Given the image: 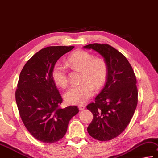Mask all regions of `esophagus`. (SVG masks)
<instances>
[{
	"label": "esophagus",
	"mask_w": 158,
	"mask_h": 158,
	"mask_svg": "<svg viewBox=\"0 0 158 158\" xmlns=\"http://www.w3.org/2000/svg\"><path fill=\"white\" fill-rule=\"evenodd\" d=\"M78 108H79L80 110H82L85 109V106L84 105H79V106H78Z\"/></svg>",
	"instance_id": "esophagus-1"
}]
</instances>
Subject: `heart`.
<instances>
[{
	"instance_id": "heart-1",
	"label": "heart",
	"mask_w": 158,
	"mask_h": 158,
	"mask_svg": "<svg viewBox=\"0 0 158 158\" xmlns=\"http://www.w3.org/2000/svg\"><path fill=\"white\" fill-rule=\"evenodd\" d=\"M73 69L81 70L82 83L73 86L64 94L66 102L71 105L82 104L94 94V86L100 88L104 85L108 76V66L104 59L93 58L88 52L79 50L73 52L66 60ZM52 78L56 85L64 88L68 85V76L61 64H56L52 71Z\"/></svg>"
}]
</instances>
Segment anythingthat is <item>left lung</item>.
Returning a JSON list of instances; mask_svg holds the SVG:
<instances>
[{
    "mask_svg": "<svg viewBox=\"0 0 158 158\" xmlns=\"http://www.w3.org/2000/svg\"><path fill=\"white\" fill-rule=\"evenodd\" d=\"M84 48L97 51L108 66L104 87L87 106L93 114L87 131L97 140L109 141L120 135L133 117L138 103L136 76L125 56L112 46L93 43Z\"/></svg>",
    "mask_w": 158,
    "mask_h": 158,
    "instance_id": "1",
    "label": "left lung"
}]
</instances>
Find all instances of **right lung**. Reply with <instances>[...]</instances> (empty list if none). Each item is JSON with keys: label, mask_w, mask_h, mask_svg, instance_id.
Listing matches in <instances>:
<instances>
[{"label": "right lung", "mask_w": 158, "mask_h": 158, "mask_svg": "<svg viewBox=\"0 0 158 158\" xmlns=\"http://www.w3.org/2000/svg\"><path fill=\"white\" fill-rule=\"evenodd\" d=\"M73 46H50L35 53L21 71L15 99L26 128L37 140L52 143L65 135L76 106L61 108L62 98L52 78V71L61 56Z\"/></svg>", "instance_id": "add662e5"}]
</instances>
